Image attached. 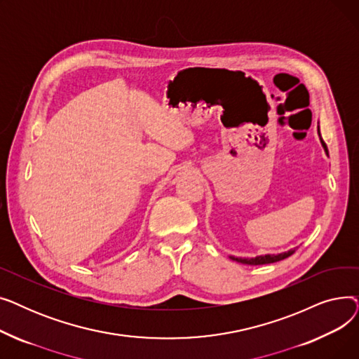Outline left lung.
Here are the masks:
<instances>
[{
  "mask_svg": "<svg viewBox=\"0 0 359 359\" xmlns=\"http://www.w3.org/2000/svg\"><path fill=\"white\" fill-rule=\"evenodd\" d=\"M318 135H320V129H318ZM320 142H322L326 154L329 156V151H327V147L325 144V141L322 140V137H320ZM292 253H295V249H291L288 252H284V253H278V255H265V256H256V257H234V256H230V259L238 262V263H243V265H266V263H275V262H279V260H284L287 257H290Z\"/></svg>",
  "mask_w": 359,
  "mask_h": 359,
  "instance_id": "8db88e82",
  "label": "left lung"
}]
</instances>
